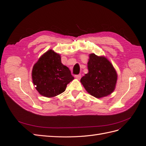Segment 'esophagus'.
<instances>
[{
	"label": "esophagus",
	"mask_w": 146,
	"mask_h": 146,
	"mask_svg": "<svg viewBox=\"0 0 146 146\" xmlns=\"http://www.w3.org/2000/svg\"><path fill=\"white\" fill-rule=\"evenodd\" d=\"M75 77H76L77 79H80L81 77H82V75L80 74H78V75H76V76H75Z\"/></svg>",
	"instance_id": "obj_1"
}]
</instances>
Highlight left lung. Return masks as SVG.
Returning <instances> with one entry per match:
<instances>
[{"label": "left lung", "instance_id": "1", "mask_svg": "<svg viewBox=\"0 0 146 146\" xmlns=\"http://www.w3.org/2000/svg\"><path fill=\"white\" fill-rule=\"evenodd\" d=\"M88 68L89 72L82 77L80 82L88 93L96 98L111 94L117 77L111 63L104 56L91 54Z\"/></svg>", "mask_w": 146, "mask_h": 146}]
</instances>
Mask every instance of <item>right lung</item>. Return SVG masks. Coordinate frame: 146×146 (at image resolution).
Returning <instances> with one entry per match:
<instances>
[{
    "instance_id": "right-lung-1",
    "label": "right lung",
    "mask_w": 146,
    "mask_h": 146,
    "mask_svg": "<svg viewBox=\"0 0 146 146\" xmlns=\"http://www.w3.org/2000/svg\"><path fill=\"white\" fill-rule=\"evenodd\" d=\"M32 74L36 90L47 98L62 93L74 79L69 69L61 63L60 55L52 50L39 58L33 66Z\"/></svg>"
}]
</instances>
